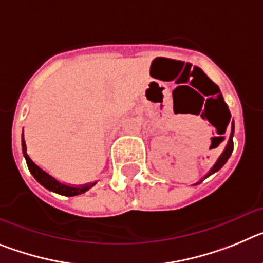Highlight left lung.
I'll return each instance as SVG.
<instances>
[{"instance_id":"8db88e82","label":"left lung","mask_w":263,"mask_h":263,"mask_svg":"<svg viewBox=\"0 0 263 263\" xmlns=\"http://www.w3.org/2000/svg\"><path fill=\"white\" fill-rule=\"evenodd\" d=\"M228 124H229V121H228ZM233 133H234V122H232V132H231V137H229V141H228V145L227 147H225V150L222 152V154L218 157L217 162H216L215 164H213L212 168L208 171V174L205 175V178H208L210 175H212V174H215L216 171H218V170L221 168L222 166H224L225 163H227V160L229 159V157L232 155V152H233ZM204 178V179H205ZM196 184H199V183H196Z\"/></svg>"}]
</instances>
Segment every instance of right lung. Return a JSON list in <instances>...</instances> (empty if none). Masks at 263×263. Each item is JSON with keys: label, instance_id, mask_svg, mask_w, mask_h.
<instances>
[{"label": "right lung", "instance_id": "1", "mask_svg": "<svg viewBox=\"0 0 263 263\" xmlns=\"http://www.w3.org/2000/svg\"><path fill=\"white\" fill-rule=\"evenodd\" d=\"M26 150V142H25V138H23L22 134V152L23 155H25V159H26V163L30 170V173H31V175L36 179V182L41 183L43 187L50 190V191L57 192V194L59 195H64V196H76V195L84 194V192H87L90 187H93V185L96 184V182H95L88 183V184L84 185H79V187H73V185H67L64 184V183H60L59 180L52 178L50 174L46 173L45 170H42L38 164L34 163L31 160V158L27 155Z\"/></svg>", "mask_w": 263, "mask_h": 263}]
</instances>
